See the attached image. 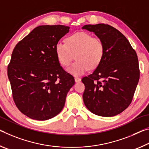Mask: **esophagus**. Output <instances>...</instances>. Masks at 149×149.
Returning <instances> with one entry per match:
<instances>
[{"label": "esophagus", "mask_w": 149, "mask_h": 149, "mask_svg": "<svg viewBox=\"0 0 149 149\" xmlns=\"http://www.w3.org/2000/svg\"><path fill=\"white\" fill-rule=\"evenodd\" d=\"M74 80H75V82H79L80 81H81V79H80V78H79V77H74Z\"/></svg>", "instance_id": "34e87169"}]
</instances>
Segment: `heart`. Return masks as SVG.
Segmentation results:
<instances>
[{"mask_svg": "<svg viewBox=\"0 0 149 149\" xmlns=\"http://www.w3.org/2000/svg\"><path fill=\"white\" fill-rule=\"evenodd\" d=\"M57 61L62 67H68L74 58L76 61L68 69L70 74L80 76L96 69L103 59L105 47L101 39L91 33L80 31L65 39V43L58 41L55 48Z\"/></svg>", "mask_w": 149, "mask_h": 149, "instance_id": "heart-1", "label": "heart"}]
</instances>
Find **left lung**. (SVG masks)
<instances>
[{"mask_svg": "<svg viewBox=\"0 0 149 149\" xmlns=\"http://www.w3.org/2000/svg\"><path fill=\"white\" fill-rule=\"evenodd\" d=\"M104 43V55L93 73L82 78L83 101L96 115L121 113L133 100L140 77L137 55L125 36L108 24L85 25Z\"/></svg>", "mask_w": 149, "mask_h": 149, "instance_id": "left-lung-1", "label": "left lung"}]
</instances>
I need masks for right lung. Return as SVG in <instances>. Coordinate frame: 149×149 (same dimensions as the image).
<instances>
[{"instance_id": "1", "label": "right lung", "mask_w": 149, "mask_h": 149, "mask_svg": "<svg viewBox=\"0 0 149 149\" xmlns=\"http://www.w3.org/2000/svg\"><path fill=\"white\" fill-rule=\"evenodd\" d=\"M69 27L40 26L17 43L8 66L13 100L24 115L36 120L53 118L65 106L74 79L58 63L55 45Z\"/></svg>"}]
</instances>
